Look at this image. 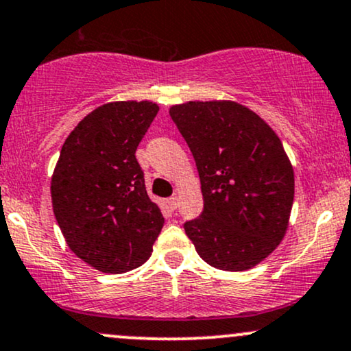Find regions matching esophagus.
Instances as JSON below:
<instances>
[{"label": "esophagus", "mask_w": 351, "mask_h": 351, "mask_svg": "<svg viewBox=\"0 0 351 351\" xmlns=\"http://www.w3.org/2000/svg\"><path fill=\"white\" fill-rule=\"evenodd\" d=\"M168 203V208L171 209V211H175L176 208H178V196H171V198L167 199Z\"/></svg>", "instance_id": "34e87169"}]
</instances>
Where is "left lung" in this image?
Instances as JSON below:
<instances>
[{"label":"left lung","mask_w":351,"mask_h":351,"mask_svg":"<svg viewBox=\"0 0 351 351\" xmlns=\"http://www.w3.org/2000/svg\"><path fill=\"white\" fill-rule=\"evenodd\" d=\"M203 191V213L183 224L201 259L221 271L251 269L279 245L293 203V170L279 136L236 102L170 108Z\"/></svg>","instance_id":"obj_1"}]
</instances>
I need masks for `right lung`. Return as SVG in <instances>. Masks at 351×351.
Masks as SVG:
<instances>
[{"label": "right lung", "instance_id": "obj_1", "mask_svg": "<svg viewBox=\"0 0 351 351\" xmlns=\"http://www.w3.org/2000/svg\"><path fill=\"white\" fill-rule=\"evenodd\" d=\"M158 110L147 100L106 104L80 120L60 150L54 216L71 251L100 272L140 267L165 224L135 156Z\"/></svg>", "mask_w": 351, "mask_h": 351}]
</instances>
